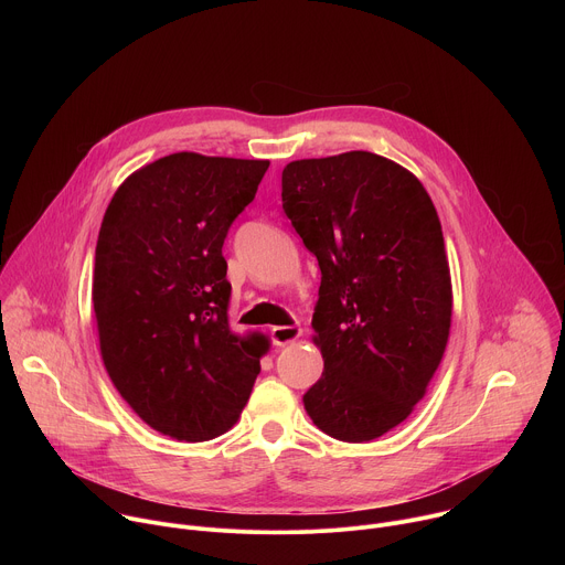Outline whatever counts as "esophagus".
Here are the masks:
<instances>
[{
	"label": "esophagus",
	"mask_w": 565,
	"mask_h": 565,
	"mask_svg": "<svg viewBox=\"0 0 565 565\" xmlns=\"http://www.w3.org/2000/svg\"><path fill=\"white\" fill-rule=\"evenodd\" d=\"M301 338V329L299 327H275L270 329V340L275 347H286L292 344Z\"/></svg>",
	"instance_id": "34e87169"
}]
</instances>
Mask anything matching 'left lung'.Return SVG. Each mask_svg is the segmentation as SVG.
Wrapping results in <instances>:
<instances>
[{"label": "left lung", "mask_w": 565, "mask_h": 565, "mask_svg": "<svg viewBox=\"0 0 565 565\" xmlns=\"http://www.w3.org/2000/svg\"><path fill=\"white\" fill-rule=\"evenodd\" d=\"M284 212L317 257L315 344L324 373L303 393L310 420L344 443L397 427L431 382L451 327V277L423 183L371 151L292 160Z\"/></svg>", "instance_id": "obj_1"}]
</instances>
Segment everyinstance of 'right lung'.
I'll return each mask as SVG.
<instances>
[{
  "label": "right lung",
  "instance_id": "add662e5",
  "mask_svg": "<svg viewBox=\"0 0 565 565\" xmlns=\"http://www.w3.org/2000/svg\"><path fill=\"white\" fill-rule=\"evenodd\" d=\"M270 160L179 151L114 194L96 246L94 312L105 369L163 436L201 443L244 412L268 340L234 335L223 241Z\"/></svg>",
  "mask_w": 565,
  "mask_h": 565
}]
</instances>
